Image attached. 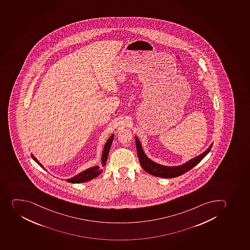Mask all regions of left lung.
<instances>
[{
  "instance_id": "obj_1",
  "label": "left lung",
  "mask_w": 250,
  "mask_h": 250,
  "mask_svg": "<svg viewBox=\"0 0 250 250\" xmlns=\"http://www.w3.org/2000/svg\"><path fill=\"white\" fill-rule=\"evenodd\" d=\"M135 142L138 158H139L142 167L147 173H149L152 175L160 177V178H165V179L180 176L182 174H185L186 172L192 169L194 167L197 165L198 163L201 162L202 159L207 154H208L209 151L211 150V147H212V144H211L204 153H202L197 157L190 159V161H188V163H184L183 165L178 166V167H166V166L159 165L158 163H154L146 155L144 151H143V149H142L141 142L137 137H135Z\"/></svg>"
}]
</instances>
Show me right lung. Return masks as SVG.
Here are the masks:
<instances>
[{
  "instance_id": "obj_1",
  "label": "right lung",
  "mask_w": 250,
  "mask_h": 250,
  "mask_svg": "<svg viewBox=\"0 0 250 250\" xmlns=\"http://www.w3.org/2000/svg\"><path fill=\"white\" fill-rule=\"evenodd\" d=\"M113 138H114V135L112 134L110 138H108V141H107L105 145H104V147L102 158H101V163H102L103 167L106 165V162H107V158H108V153H109V149H110ZM31 157L41 167L45 169L43 167V166L39 163V161L37 160V158H35V156L31 154ZM101 172H102V169H101L98 166H96V167H93L86 169L84 171L81 172V173L77 174L75 177H72L71 179H66V181L68 182V183H71V184L84 183V182L89 181V180L95 179L96 177L98 176L99 174H101Z\"/></svg>"
}]
</instances>
